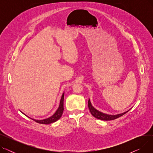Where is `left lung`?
Segmentation results:
<instances>
[{
  "label": "left lung",
  "instance_id": "left-lung-1",
  "mask_svg": "<svg viewBox=\"0 0 153 153\" xmlns=\"http://www.w3.org/2000/svg\"><path fill=\"white\" fill-rule=\"evenodd\" d=\"M88 107L89 108V110L91 111V113L92 114V116H94L95 118H98L102 120H105V121H108V120H113L115 119H117L120 117L123 116V115H125L127 111L124 112V113L120 114H118V115H108V114H103L102 112L99 111V110H96L91 104V102L90 101V100L89 99V101H88Z\"/></svg>",
  "mask_w": 153,
  "mask_h": 153
}]
</instances>
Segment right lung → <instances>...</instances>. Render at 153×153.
Wrapping results in <instances>:
<instances>
[{
	"mask_svg": "<svg viewBox=\"0 0 153 153\" xmlns=\"http://www.w3.org/2000/svg\"><path fill=\"white\" fill-rule=\"evenodd\" d=\"M64 93L62 94V97L60 100V103H59V106L58 108V110H56V111L55 113L50 117L46 119H44V120H35V119H32L33 120H34L35 122L38 123H41V124H50L52 123L53 122H55L58 120L62 116V113H63V110H64ZM27 116V115H26Z\"/></svg>",
	"mask_w": 153,
	"mask_h": 153,
	"instance_id": "add662e5",
	"label": "right lung"
}]
</instances>
